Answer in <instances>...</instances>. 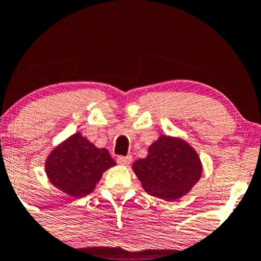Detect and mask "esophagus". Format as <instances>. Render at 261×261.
Here are the masks:
<instances>
[{
	"label": "esophagus",
	"instance_id": "1",
	"mask_svg": "<svg viewBox=\"0 0 261 261\" xmlns=\"http://www.w3.org/2000/svg\"><path fill=\"white\" fill-rule=\"evenodd\" d=\"M117 162L121 165H128L131 163V155H118Z\"/></svg>",
	"mask_w": 261,
	"mask_h": 261
}]
</instances>
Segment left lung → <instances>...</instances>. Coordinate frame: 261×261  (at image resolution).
Segmentation results:
<instances>
[{
	"label": "left lung",
	"instance_id": "1",
	"mask_svg": "<svg viewBox=\"0 0 261 261\" xmlns=\"http://www.w3.org/2000/svg\"><path fill=\"white\" fill-rule=\"evenodd\" d=\"M134 171L147 193L165 200L186 194L202 175L198 154L184 140L161 136L148 155L134 164Z\"/></svg>",
	"mask_w": 261,
	"mask_h": 261
}]
</instances>
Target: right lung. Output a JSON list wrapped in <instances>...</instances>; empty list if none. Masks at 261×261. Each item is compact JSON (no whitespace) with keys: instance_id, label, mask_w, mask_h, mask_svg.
I'll use <instances>...</instances> for the list:
<instances>
[{"instance_id":"right-lung-1","label":"right lung","mask_w":261,"mask_h":261,"mask_svg":"<svg viewBox=\"0 0 261 261\" xmlns=\"http://www.w3.org/2000/svg\"><path fill=\"white\" fill-rule=\"evenodd\" d=\"M115 165L106 148H96L80 134H75L49 154L47 176L56 187L74 198L92 192L103 171Z\"/></svg>"}]
</instances>
